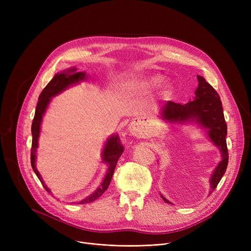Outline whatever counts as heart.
<instances>
[{"label": "heart", "instance_id": "1", "mask_svg": "<svg viewBox=\"0 0 251 251\" xmlns=\"http://www.w3.org/2000/svg\"><path fill=\"white\" fill-rule=\"evenodd\" d=\"M163 75L161 74H150L137 78L136 80L130 82L127 86L128 92H132V94H142V92H148L151 90L155 89L159 87L163 81ZM172 86L167 84L164 88V95H169Z\"/></svg>", "mask_w": 251, "mask_h": 251}]
</instances>
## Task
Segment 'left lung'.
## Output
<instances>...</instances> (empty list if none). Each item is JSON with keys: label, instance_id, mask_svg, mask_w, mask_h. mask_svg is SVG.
<instances>
[{"label": "left lung", "instance_id": "1", "mask_svg": "<svg viewBox=\"0 0 251 251\" xmlns=\"http://www.w3.org/2000/svg\"><path fill=\"white\" fill-rule=\"evenodd\" d=\"M199 87L195 90L193 100L185 104L174 101H167L161 110L164 120L172 123L196 122L205 129L209 139L219 148L222 153V161L214 171L209 180L210 193L218 186L219 182L226 172L228 166V149H227V124L224 117L222 101L215 88L205 81L202 76H197ZM162 199L171 203L162 195Z\"/></svg>", "mask_w": 251, "mask_h": 251}]
</instances>
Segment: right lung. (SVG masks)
<instances>
[{
    "label": "right lung",
    "instance_id": "add662e5",
    "mask_svg": "<svg viewBox=\"0 0 251 251\" xmlns=\"http://www.w3.org/2000/svg\"><path fill=\"white\" fill-rule=\"evenodd\" d=\"M86 77L87 76L84 72H76V68H71V69H68L67 71L58 73L48 83V85L44 88L42 94L38 97V101H37L36 108H35V114H34V118H33L32 125H31L32 144H31V152H30V162H31V167L34 171V173L36 174L37 178L39 179V181L42 182L43 186L46 188V190L48 192H50V190L44 184L43 178H42L41 174L38 173V171L35 167V157H36L35 153H36V149L38 147V136H39V132H41V124L43 121V116L48 108V105H49L51 98H54L55 96L59 95L60 92H62L66 88H68L70 85L76 84L79 81L84 80ZM123 151H124V149H123V146L120 141V137H119V135H113L107 140V142H105V144H104L102 154H101L102 162L108 164L107 174H105L104 179H103L102 183L100 184V186L91 195L86 197L85 200H83L81 201H78L79 204H84V203H89V202L95 201L96 200L99 199L100 195H102V193L105 190L108 189L110 183H111V180H112V177H113V174H114L116 165L118 163L119 157L121 156Z\"/></svg>",
    "mask_w": 251,
    "mask_h": 251
}]
</instances>
